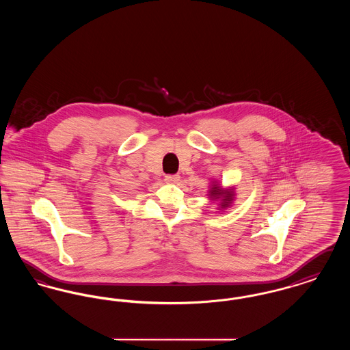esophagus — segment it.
I'll return each instance as SVG.
<instances>
[{
	"label": "esophagus",
	"mask_w": 350,
	"mask_h": 350,
	"mask_svg": "<svg viewBox=\"0 0 350 350\" xmlns=\"http://www.w3.org/2000/svg\"><path fill=\"white\" fill-rule=\"evenodd\" d=\"M165 181L169 183H177L180 181V176L178 174H167L165 176Z\"/></svg>",
	"instance_id": "34e87169"
}]
</instances>
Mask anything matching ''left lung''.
<instances>
[{
    "instance_id": "1",
    "label": "left lung",
    "mask_w": 350,
    "mask_h": 350,
    "mask_svg": "<svg viewBox=\"0 0 350 350\" xmlns=\"http://www.w3.org/2000/svg\"><path fill=\"white\" fill-rule=\"evenodd\" d=\"M211 187H210V198L211 200H221V208H226L228 207L231 203H232L233 197H234V193H233V189H227V190H223L221 186L217 185V181L211 183Z\"/></svg>"
}]
</instances>
